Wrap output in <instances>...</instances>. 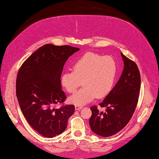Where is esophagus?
Masks as SVG:
<instances>
[{
	"label": "esophagus",
	"mask_w": 159,
	"mask_h": 159,
	"mask_svg": "<svg viewBox=\"0 0 159 159\" xmlns=\"http://www.w3.org/2000/svg\"><path fill=\"white\" fill-rule=\"evenodd\" d=\"M82 108V106H80V105H75V110H80Z\"/></svg>",
	"instance_id": "1"
}]
</instances>
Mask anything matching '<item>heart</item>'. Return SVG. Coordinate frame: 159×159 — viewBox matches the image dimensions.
Returning a JSON list of instances; mask_svg holds the SVG:
<instances>
[{
    "label": "heart",
    "instance_id": "1",
    "mask_svg": "<svg viewBox=\"0 0 159 159\" xmlns=\"http://www.w3.org/2000/svg\"><path fill=\"white\" fill-rule=\"evenodd\" d=\"M73 71H66L61 83L69 93H73L82 81L83 88L69 98L70 103L82 106L95 97L103 98L112 89L117 75V64L112 57L87 52L73 64Z\"/></svg>",
    "mask_w": 159,
    "mask_h": 159
}]
</instances>
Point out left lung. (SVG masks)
I'll return each instance as SVG.
<instances>
[{
    "instance_id": "obj_1",
    "label": "left lung",
    "mask_w": 159,
    "mask_h": 159,
    "mask_svg": "<svg viewBox=\"0 0 159 159\" xmlns=\"http://www.w3.org/2000/svg\"><path fill=\"white\" fill-rule=\"evenodd\" d=\"M124 68L117 84L99 104L105 107L100 112L96 106L92 112L89 126L92 131L102 137H110L127 125L138 102L141 88V75L137 64L121 53Z\"/></svg>"
}]
</instances>
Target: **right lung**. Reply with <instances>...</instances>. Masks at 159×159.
Masks as SVG:
<instances>
[{"label": "right lung", "instance_id": "1", "mask_svg": "<svg viewBox=\"0 0 159 159\" xmlns=\"http://www.w3.org/2000/svg\"><path fill=\"white\" fill-rule=\"evenodd\" d=\"M80 48L46 44L35 51L18 71L16 91L19 105L30 125L48 138L63 133L74 114L73 105L55 108L66 99L61 75L68 57Z\"/></svg>", "mask_w": 159, "mask_h": 159}]
</instances>
